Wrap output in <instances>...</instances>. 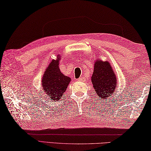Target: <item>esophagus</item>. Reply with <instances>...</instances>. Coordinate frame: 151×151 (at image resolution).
<instances>
[{
	"mask_svg": "<svg viewBox=\"0 0 151 151\" xmlns=\"http://www.w3.org/2000/svg\"><path fill=\"white\" fill-rule=\"evenodd\" d=\"M78 81H84V78H83V77L79 78L78 79Z\"/></svg>",
	"mask_w": 151,
	"mask_h": 151,
	"instance_id": "1",
	"label": "esophagus"
}]
</instances>
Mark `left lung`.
Here are the masks:
<instances>
[{
	"instance_id": "obj_1",
	"label": "left lung",
	"mask_w": 151,
	"mask_h": 151,
	"mask_svg": "<svg viewBox=\"0 0 151 151\" xmlns=\"http://www.w3.org/2000/svg\"><path fill=\"white\" fill-rule=\"evenodd\" d=\"M95 93L101 99H109L117 87L116 73L108 61L96 59L91 77Z\"/></svg>"
}]
</instances>
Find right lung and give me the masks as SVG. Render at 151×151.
<instances>
[{
  "mask_svg": "<svg viewBox=\"0 0 151 151\" xmlns=\"http://www.w3.org/2000/svg\"><path fill=\"white\" fill-rule=\"evenodd\" d=\"M61 57L58 55L56 60H52L45 69L42 79V88L45 96L53 101L61 99L71 81L70 77L64 75L59 69Z\"/></svg>",
  "mask_w": 151,
  "mask_h": 151,
  "instance_id": "1",
  "label": "right lung"
}]
</instances>
